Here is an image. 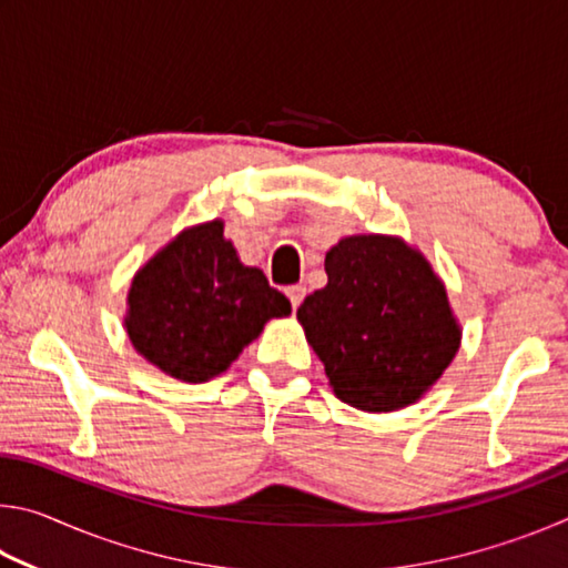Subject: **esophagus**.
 Listing matches in <instances>:
<instances>
[{
  "label": "esophagus",
  "instance_id": "obj_1",
  "mask_svg": "<svg viewBox=\"0 0 568 568\" xmlns=\"http://www.w3.org/2000/svg\"><path fill=\"white\" fill-rule=\"evenodd\" d=\"M285 295L291 297V305H293V311H295V307L303 303V297H305V287H303V285H291V287H287V291H285Z\"/></svg>",
  "mask_w": 568,
  "mask_h": 568
}]
</instances>
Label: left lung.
<instances>
[{"label": "left lung", "instance_id": "1", "mask_svg": "<svg viewBox=\"0 0 568 568\" xmlns=\"http://www.w3.org/2000/svg\"><path fill=\"white\" fill-rule=\"evenodd\" d=\"M328 285L297 307L335 396L386 413L418 400L454 361L460 328L426 257L398 237L353 235L325 255Z\"/></svg>", "mask_w": 568, "mask_h": 568}]
</instances>
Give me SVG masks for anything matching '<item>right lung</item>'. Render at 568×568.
<instances>
[{
    "mask_svg": "<svg viewBox=\"0 0 568 568\" xmlns=\"http://www.w3.org/2000/svg\"><path fill=\"white\" fill-rule=\"evenodd\" d=\"M128 335L168 376L203 383L227 371L291 301L257 267H245L223 223L190 227L134 275Z\"/></svg>",
    "mask_w": 568,
    "mask_h": 568,
    "instance_id": "add662e5",
    "label": "right lung"
}]
</instances>
